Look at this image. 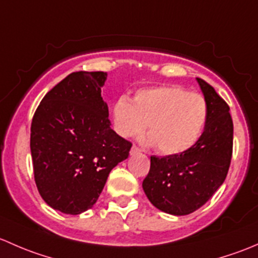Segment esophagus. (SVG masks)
<instances>
[{"label": "esophagus", "instance_id": "34e87169", "mask_svg": "<svg viewBox=\"0 0 258 258\" xmlns=\"http://www.w3.org/2000/svg\"><path fill=\"white\" fill-rule=\"evenodd\" d=\"M138 153H140V149L138 147H135V145L130 149V155H135V154H138Z\"/></svg>", "mask_w": 258, "mask_h": 258}]
</instances>
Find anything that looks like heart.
<instances>
[{"label": "heart", "mask_w": 258, "mask_h": 258, "mask_svg": "<svg viewBox=\"0 0 258 258\" xmlns=\"http://www.w3.org/2000/svg\"><path fill=\"white\" fill-rule=\"evenodd\" d=\"M208 120V104L199 93L176 86L143 88L132 102L125 95L111 108V124L119 137L139 135L148 124V144L165 155L191 149L203 135Z\"/></svg>", "instance_id": "b5f03b06"}]
</instances>
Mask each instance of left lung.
<instances>
[{"label": "left lung", "instance_id": "8db88e82", "mask_svg": "<svg viewBox=\"0 0 258 258\" xmlns=\"http://www.w3.org/2000/svg\"><path fill=\"white\" fill-rule=\"evenodd\" d=\"M208 104V120L199 142L187 151L150 156L143 190L160 211L184 216L205 205L226 179L232 156L230 108L210 84L196 78Z\"/></svg>", "mask_w": 258, "mask_h": 258}]
</instances>
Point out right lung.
Instances as JSON below:
<instances>
[{
    "label": "right lung",
    "mask_w": 258,
    "mask_h": 258,
    "mask_svg": "<svg viewBox=\"0 0 258 258\" xmlns=\"http://www.w3.org/2000/svg\"><path fill=\"white\" fill-rule=\"evenodd\" d=\"M105 72H73L44 95L31 125L34 180L42 199L63 214L97 203L109 172L132 143L110 128L102 98Z\"/></svg>",
    "instance_id": "1"
}]
</instances>
